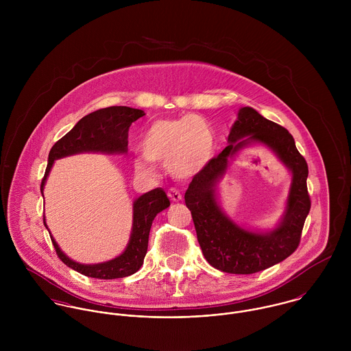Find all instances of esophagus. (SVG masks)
Here are the masks:
<instances>
[{
  "instance_id": "esophagus-1",
  "label": "esophagus",
  "mask_w": 351,
  "mask_h": 351,
  "mask_svg": "<svg viewBox=\"0 0 351 351\" xmlns=\"http://www.w3.org/2000/svg\"><path fill=\"white\" fill-rule=\"evenodd\" d=\"M167 196L170 197V200L173 201H181L182 200V195L177 191V189H174V188H171V189H169V192H167Z\"/></svg>"
}]
</instances>
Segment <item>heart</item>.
Wrapping results in <instances>:
<instances>
[{
	"mask_svg": "<svg viewBox=\"0 0 351 351\" xmlns=\"http://www.w3.org/2000/svg\"><path fill=\"white\" fill-rule=\"evenodd\" d=\"M145 156L134 160L135 170L152 176V162L166 163L169 171L178 178L197 174L213 158L216 138L205 119L186 114L178 119H163L151 123L142 138Z\"/></svg>",
	"mask_w": 351,
	"mask_h": 351,
	"instance_id": "b5f03b06",
	"label": "heart"
}]
</instances>
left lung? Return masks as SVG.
Listing matches in <instances>:
<instances>
[{
  "instance_id": "obj_1",
  "label": "left lung",
  "mask_w": 351,
  "mask_h": 351,
  "mask_svg": "<svg viewBox=\"0 0 351 351\" xmlns=\"http://www.w3.org/2000/svg\"><path fill=\"white\" fill-rule=\"evenodd\" d=\"M227 142L228 146L193 177L185 193V204L192 212L197 241L208 263L224 273L252 274L284 261L298 249L311 209L308 165L288 130L250 106L239 109ZM255 144L273 150L293 176L282 219L273 230L263 233L237 225L222 210L217 196V182L229 160L239 150Z\"/></svg>"
}]
</instances>
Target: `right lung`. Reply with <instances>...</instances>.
<instances>
[{"instance_id": "add662e5", "label": "right lung", "mask_w": 351, "mask_h": 351, "mask_svg": "<svg viewBox=\"0 0 351 351\" xmlns=\"http://www.w3.org/2000/svg\"><path fill=\"white\" fill-rule=\"evenodd\" d=\"M146 113L142 109L130 106H109L99 109L82 117L71 131L59 139L50 150L49 163L42 180L40 192L43 195L51 167L56 159L82 154V152H101V154H127L128 151V130L134 121ZM45 197V196H43ZM170 205L163 189L156 188L139 196L134 201L132 209V228L128 245L119 256L101 262L85 265L73 261L63 251L51 235L52 245L60 261L75 271L100 280H114L128 277L136 273L143 265L150 235L151 224L155 216ZM45 226L46 216L43 217ZM50 232V231H49Z\"/></svg>"}]
</instances>
